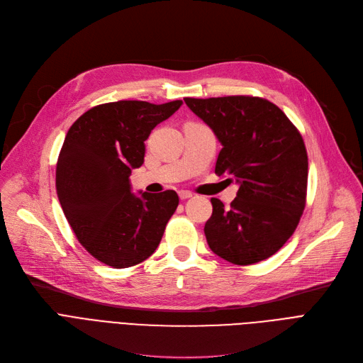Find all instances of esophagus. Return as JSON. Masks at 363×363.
I'll return each mask as SVG.
<instances>
[{
	"label": "esophagus",
	"instance_id": "1",
	"mask_svg": "<svg viewBox=\"0 0 363 363\" xmlns=\"http://www.w3.org/2000/svg\"><path fill=\"white\" fill-rule=\"evenodd\" d=\"M178 194H179V199H181V200H186V199H189V197H193V194L189 193V191H179Z\"/></svg>",
	"mask_w": 363,
	"mask_h": 363
}]
</instances>
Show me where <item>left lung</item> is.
Instances as JSON below:
<instances>
[{
    "label": "left lung",
    "mask_w": 363,
    "mask_h": 363,
    "mask_svg": "<svg viewBox=\"0 0 363 363\" xmlns=\"http://www.w3.org/2000/svg\"><path fill=\"white\" fill-rule=\"evenodd\" d=\"M184 101L222 144L215 172L240 186L231 207L211 200L213 213L204 225L208 247L234 264L271 257L293 235L306 204L308 152L300 132L264 99Z\"/></svg>",
    "instance_id": "1"
}]
</instances>
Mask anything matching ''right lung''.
I'll use <instances>...</instances> for the list:
<instances>
[{"label": "right lung", "mask_w": 363, "mask_h": 363, "mask_svg": "<svg viewBox=\"0 0 363 363\" xmlns=\"http://www.w3.org/2000/svg\"><path fill=\"white\" fill-rule=\"evenodd\" d=\"M181 106V100L106 103L85 111L67 130L55 169L57 196L76 238L111 268L148 259L177 211L175 191L135 196L129 177L144 163L151 130Z\"/></svg>", "instance_id": "right-lung-1"}]
</instances>
